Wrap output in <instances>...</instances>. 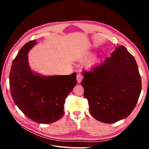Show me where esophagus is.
<instances>
[{"mask_svg": "<svg viewBox=\"0 0 149 149\" xmlns=\"http://www.w3.org/2000/svg\"><path fill=\"white\" fill-rule=\"evenodd\" d=\"M76 79H77V81L78 83H80L83 79V75L81 73H78L76 76Z\"/></svg>", "mask_w": 149, "mask_h": 149, "instance_id": "1", "label": "esophagus"}]
</instances>
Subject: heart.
Listing matches in <instances>:
<instances>
[{"label":"heart","instance_id":"heart-1","mask_svg":"<svg viewBox=\"0 0 149 149\" xmlns=\"http://www.w3.org/2000/svg\"><path fill=\"white\" fill-rule=\"evenodd\" d=\"M88 56V55H85V56ZM95 60H96V59L95 58H93V59H92L91 61H89V65H92V64H93L94 63V61H95Z\"/></svg>","mask_w":149,"mask_h":149}]
</instances>
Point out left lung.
Masks as SVG:
<instances>
[{"label":"left lung","instance_id":"1","mask_svg":"<svg viewBox=\"0 0 149 149\" xmlns=\"http://www.w3.org/2000/svg\"><path fill=\"white\" fill-rule=\"evenodd\" d=\"M90 71H83L81 85L91 114L102 123H114L129 116L142 90L134 57L123 45Z\"/></svg>","mask_w":149,"mask_h":149}]
</instances>
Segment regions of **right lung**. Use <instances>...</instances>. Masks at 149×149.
<instances>
[{
    "mask_svg": "<svg viewBox=\"0 0 149 149\" xmlns=\"http://www.w3.org/2000/svg\"><path fill=\"white\" fill-rule=\"evenodd\" d=\"M32 40L21 48L12 62L9 74L10 93L16 106L36 123L50 124L64 114L66 97L77 84L76 73L43 76L30 70L27 54Z\"/></svg>",
    "mask_w": 149,
    "mask_h": 149,
    "instance_id": "1",
    "label": "right lung"
}]
</instances>
